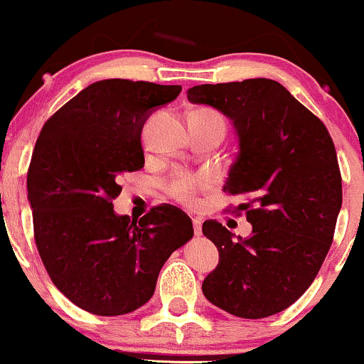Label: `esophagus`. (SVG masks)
<instances>
[{
	"instance_id": "obj_1",
	"label": "esophagus",
	"mask_w": 364,
	"mask_h": 364,
	"mask_svg": "<svg viewBox=\"0 0 364 364\" xmlns=\"http://www.w3.org/2000/svg\"><path fill=\"white\" fill-rule=\"evenodd\" d=\"M193 231L195 236H202V220L193 219Z\"/></svg>"
}]
</instances>
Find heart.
Segmentation results:
<instances>
[{
    "instance_id": "obj_1",
    "label": "heart",
    "mask_w": 364,
    "mask_h": 364,
    "mask_svg": "<svg viewBox=\"0 0 364 364\" xmlns=\"http://www.w3.org/2000/svg\"><path fill=\"white\" fill-rule=\"evenodd\" d=\"M200 112H205V114H210V116H215V118H220V116H217V114H214V112H210V111H200ZM200 186H202V179L193 178V176H188V174L179 173L173 179H171L168 190H169V193L174 196V198L183 200V202H193L196 190H198Z\"/></svg>"
}]
</instances>
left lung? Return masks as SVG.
Wrapping results in <instances>:
<instances>
[{"label":"left lung","instance_id":"left-lung-1","mask_svg":"<svg viewBox=\"0 0 364 364\" xmlns=\"http://www.w3.org/2000/svg\"><path fill=\"white\" fill-rule=\"evenodd\" d=\"M188 101L232 121L237 156L224 191L243 196L237 210L252 224L248 237L217 220L203 223L219 263L203 296L241 318H265L291 306L318 274L342 205V179L327 128L270 78L205 83Z\"/></svg>","mask_w":364,"mask_h":364}]
</instances>
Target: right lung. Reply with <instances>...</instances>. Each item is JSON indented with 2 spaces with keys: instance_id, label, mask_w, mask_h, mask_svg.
Segmentation results:
<instances>
[{
  "instance_id": "add662e5",
  "label": "right lung",
  "mask_w": 364,
  "mask_h": 364,
  "mask_svg": "<svg viewBox=\"0 0 364 364\" xmlns=\"http://www.w3.org/2000/svg\"><path fill=\"white\" fill-rule=\"evenodd\" d=\"M181 85L107 78L78 92L41 129L27 173L41 258L54 286L101 316L135 311L152 298L162 265L193 237L174 205L140 220L118 215L119 179L144 168L141 128Z\"/></svg>"
}]
</instances>
